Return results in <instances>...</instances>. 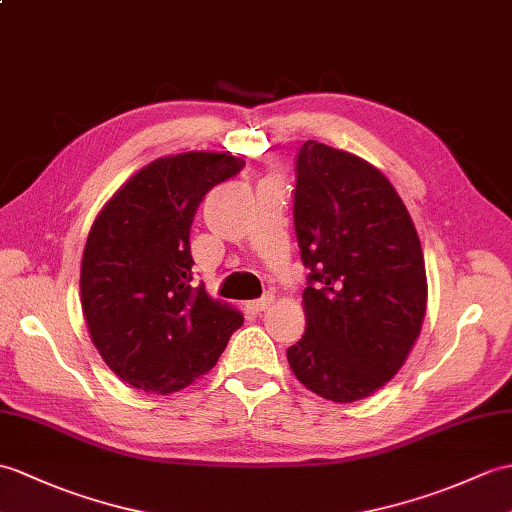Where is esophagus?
<instances>
[{"label": "esophagus", "instance_id": "esophagus-1", "mask_svg": "<svg viewBox=\"0 0 512 512\" xmlns=\"http://www.w3.org/2000/svg\"><path fill=\"white\" fill-rule=\"evenodd\" d=\"M272 303H275V296H272V294H264L259 301L248 303V307H251L253 312H266Z\"/></svg>", "mask_w": 512, "mask_h": 512}]
</instances>
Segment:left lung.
I'll list each match as a JSON object with an SVG mask.
<instances>
[{
    "mask_svg": "<svg viewBox=\"0 0 512 512\" xmlns=\"http://www.w3.org/2000/svg\"><path fill=\"white\" fill-rule=\"evenodd\" d=\"M294 229L312 272L305 334L288 349L292 373L329 401L371 397L408 360L425 318L410 213L373 163L310 139L296 157Z\"/></svg>",
    "mask_w": 512,
    "mask_h": 512,
    "instance_id": "obj_1",
    "label": "left lung"
}]
</instances>
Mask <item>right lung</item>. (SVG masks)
Returning a JSON list of instances; mask_svg holds the SVG:
<instances>
[{
    "label": "right lung",
    "mask_w": 512,
    "mask_h": 512,
    "mask_svg": "<svg viewBox=\"0 0 512 512\" xmlns=\"http://www.w3.org/2000/svg\"><path fill=\"white\" fill-rule=\"evenodd\" d=\"M244 168L231 152L168 154L137 170L95 216L80 305L95 349L137 390L172 395L216 366L237 307L192 285L189 227L213 185Z\"/></svg>",
    "instance_id": "1"
}]
</instances>
